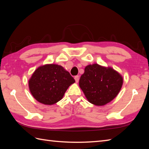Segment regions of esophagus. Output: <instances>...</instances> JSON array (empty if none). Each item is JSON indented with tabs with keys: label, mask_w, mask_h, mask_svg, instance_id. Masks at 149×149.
<instances>
[{
	"label": "esophagus",
	"mask_w": 149,
	"mask_h": 149,
	"mask_svg": "<svg viewBox=\"0 0 149 149\" xmlns=\"http://www.w3.org/2000/svg\"><path fill=\"white\" fill-rule=\"evenodd\" d=\"M74 79L75 80V82H76V83H78L79 80V75H76V76H75Z\"/></svg>",
	"instance_id": "1"
}]
</instances>
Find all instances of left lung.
I'll return each instance as SVG.
<instances>
[{
  "mask_svg": "<svg viewBox=\"0 0 149 149\" xmlns=\"http://www.w3.org/2000/svg\"><path fill=\"white\" fill-rule=\"evenodd\" d=\"M123 78L111 68L98 64L86 66L79 80V86L88 100L103 106L115 99L121 90Z\"/></svg>",
  "mask_w": 149,
  "mask_h": 149,
  "instance_id": "obj_1",
  "label": "left lung"
}]
</instances>
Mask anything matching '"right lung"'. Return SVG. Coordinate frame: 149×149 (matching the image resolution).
Segmentation results:
<instances>
[{"instance_id":"add662e5","label":"right lung","mask_w":149,"mask_h":149,"mask_svg":"<svg viewBox=\"0 0 149 149\" xmlns=\"http://www.w3.org/2000/svg\"><path fill=\"white\" fill-rule=\"evenodd\" d=\"M75 79L63 66L50 64L38 68L29 81L31 94L46 105L58 102Z\"/></svg>"}]
</instances>
